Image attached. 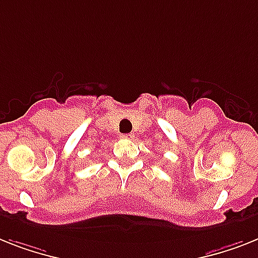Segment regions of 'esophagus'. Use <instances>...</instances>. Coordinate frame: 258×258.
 <instances>
[{"label": "esophagus", "mask_w": 258, "mask_h": 258, "mask_svg": "<svg viewBox=\"0 0 258 258\" xmlns=\"http://www.w3.org/2000/svg\"><path fill=\"white\" fill-rule=\"evenodd\" d=\"M120 137L122 138V140H132L134 136H133V133H125V134H121Z\"/></svg>", "instance_id": "esophagus-1"}]
</instances>
